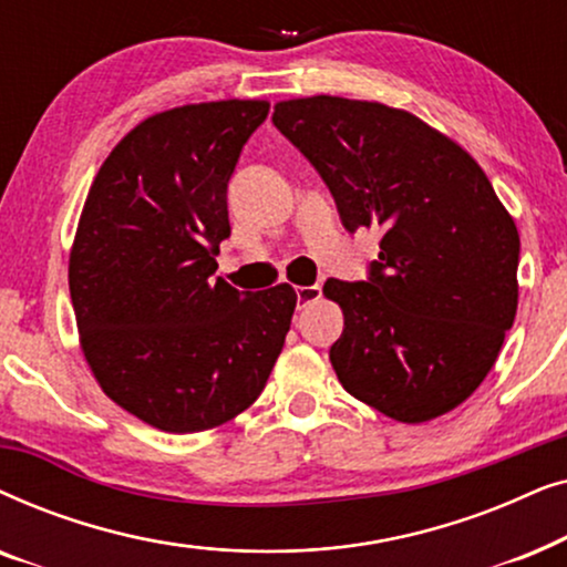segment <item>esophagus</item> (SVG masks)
Masks as SVG:
<instances>
[{
	"label": "esophagus",
	"instance_id": "esophagus-1",
	"mask_svg": "<svg viewBox=\"0 0 567 567\" xmlns=\"http://www.w3.org/2000/svg\"><path fill=\"white\" fill-rule=\"evenodd\" d=\"M320 297H322V286H320V284H315V286H299V289H297V301H299L301 307L309 305V301L320 299Z\"/></svg>",
	"mask_w": 567,
	"mask_h": 567
}]
</instances>
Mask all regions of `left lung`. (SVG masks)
<instances>
[{"instance_id":"obj_1","label":"left lung","mask_w":567,"mask_h":567,"mask_svg":"<svg viewBox=\"0 0 567 567\" xmlns=\"http://www.w3.org/2000/svg\"><path fill=\"white\" fill-rule=\"evenodd\" d=\"M274 126L305 154L351 231L382 227L367 281H324L343 309L332 369L402 423L454 410L493 369L518 305V231L475 159L382 103L301 97Z\"/></svg>"}]
</instances>
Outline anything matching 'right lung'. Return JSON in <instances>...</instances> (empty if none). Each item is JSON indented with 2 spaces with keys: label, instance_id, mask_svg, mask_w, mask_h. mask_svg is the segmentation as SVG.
<instances>
[{
  "label": "right lung",
  "instance_id": "1",
  "mask_svg": "<svg viewBox=\"0 0 567 567\" xmlns=\"http://www.w3.org/2000/svg\"><path fill=\"white\" fill-rule=\"evenodd\" d=\"M262 100L152 115L103 162L69 258L82 351L115 405L169 433L221 425L260 398L297 291L214 278L227 188Z\"/></svg>",
  "mask_w": 567,
  "mask_h": 567
}]
</instances>
